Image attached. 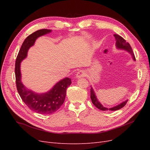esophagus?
Wrapping results in <instances>:
<instances>
[{
  "instance_id": "esophagus-1",
  "label": "esophagus",
  "mask_w": 150,
  "mask_h": 150,
  "mask_svg": "<svg viewBox=\"0 0 150 150\" xmlns=\"http://www.w3.org/2000/svg\"><path fill=\"white\" fill-rule=\"evenodd\" d=\"M86 76V74L85 71L83 70H80L78 72H77L76 77V78L79 79V78H84V77H85Z\"/></svg>"
}]
</instances>
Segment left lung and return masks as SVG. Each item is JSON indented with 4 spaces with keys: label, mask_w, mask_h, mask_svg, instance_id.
Here are the masks:
<instances>
[{
    "label": "left lung",
    "mask_w": 150,
    "mask_h": 150,
    "mask_svg": "<svg viewBox=\"0 0 150 150\" xmlns=\"http://www.w3.org/2000/svg\"><path fill=\"white\" fill-rule=\"evenodd\" d=\"M115 39H116V46L117 49H123L125 50V51L129 52L131 55L132 56L133 59L134 61H136V59L134 57V55L133 54V50L132 48H131L130 44L126 42V40L122 38L121 36L117 35V34H115L114 35ZM91 99L92 103L94 104V105L96 106L98 109L102 111H116V110H118L120 109L123 108L125 105L128 102V100H126L125 101L122 102L121 103H120L118 105H117L116 106H114L112 108H107L104 107L102 104L100 103L98 99L96 98V94H95V93L94 91V90L93 89V88L91 87Z\"/></svg>",
    "instance_id": "left-lung-1"
}]
</instances>
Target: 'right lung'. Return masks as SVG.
I'll list each match as a JSON object with an SVG mask.
<instances>
[{
  "instance_id": "add662e5",
  "label": "right lung",
  "mask_w": 150,
  "mask_h": 150,
  "mask_svg": "<svg viewBox=\"0 0 150 150\" xmlns=\"http://www.w3.org/2000/svg\"><path fill=\"white\" fill-rule=\"evenodd\" d=\"M51 32V30L44 29L38 30L29 35L22 44L15 65L17 89L21 99L30 110L42 115L52 114L59 109L64 102L66 90L71 84V79L66 78L59 81L48 92L36 93L26 88L22 83L20 66L21 61L27 57L29 49L34 44L35 40L40 36Z\"/></svg>"
}]
</instances>
